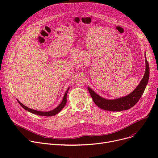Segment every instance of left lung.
Here are the masks:
<instances>
[{"instance_id":"left-lung-1","label":"left lung","mask_w":158,"mask_h":158,"mask_svg":"<svg viewBox=\"0 0 158 158\" xmlns=\"http://www.w3.org/2000/svg\"><path fill=\"white\" fill-rule=\"evenodd\" d=\"M145 58L146 64L145 73L143 79L140 81L139 85L133 92L126 97L114 99V100H107V99H105L97 95L92 89L88 87V91L95 104L102 110L111 111H121L123 110H127L134 106L143 95L148 81L149 73H150L149 72V66L146 56Z\"/></svg>"}]
</instances>
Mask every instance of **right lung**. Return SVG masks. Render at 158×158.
Masks as SVG:
<instances>
[{
    "mask_svg": "<svg viewBox=\"0 0 158 158\" xmlns=\"http://www.w3.org/2000/svg\"><path fill=\"white\" fill-rule=\"evenodd\" d=\"M69 89L66 90V92H65L64 94V97H63V99L62 102H61V104L58 106L57 107H56L55 109H54L52 111H47V112H43V111H36V110H32L31 108H29V107L25 106L23 104H22L20 102H19V103L20 104V106L23 107V109H25L26 110L33 113V114H38V115H40V116H45V117H51V116H53V115H55L56 114H57L58 113H59L63 107H64L66 103V95H67V92L69 91Z\"/></svg>",
    "mask_w": 158,
    "mask_h": 158,
    "instance_id": "obj_1",
    "label": "right lung"
}]
</instances>
